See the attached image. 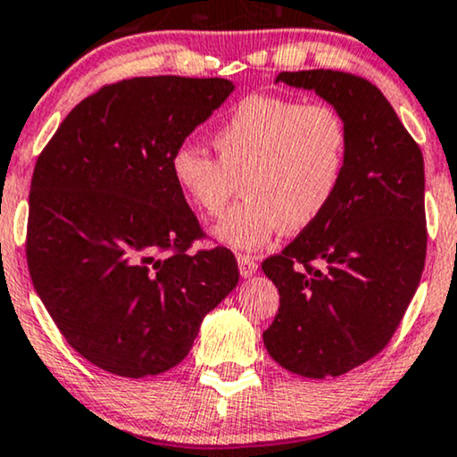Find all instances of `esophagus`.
Returning <instances> with one entry per match:
<instances>
[{
  "instance_id": "obj_1",
  "label": "esophagus",
  "mask_w": 457,
  "mask_h": 457,
  "mask_svg": "<svg viewBox=\"0 0 457 457\" xmlns=\"http://www.w3.org/2000/svg\"><path fill=\"white\" fill-rule=\"evenodd\" d=\"M237 262H239V272L243 279H247V277H252L253 272L258 270V260L252 256H239L237 258Z\"/></svg>"
}]
</instances>
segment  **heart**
<instances>
[{
  "label": "heart",
  "mask_w": 457,
  "mask_h": 457,
  "mask_svg": "<svg viewBox=\"0 0 457 457\" xmlns=\"http://www.w3.org/2000/svg\"><path fill=\"white\" fill-rule=\"evenodd\" d=\"M216 159L182 145L170 171L182 199L201 216H220L241 185L243 199L214 237L233 250H256L272 235L300 233L334 201L346 168L348 129L328 104L252 94L212 136Z\"/></svg>",
  "instance_id": "heart-1"
}]
</instances>
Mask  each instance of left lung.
<instances>
[{"instance_id": "obj_1", "label": "left lung", "mask_w": 457, "mask_h": 457, "mask_svg": "<svg viewBox=\"0 0 457 457\" xmlns=\"http://www.w3.org/2000/svg\"><path fill=\"white\" fill-rule=\"evenodd\" d=\"M346 123V168L334 201L262 270L279 312L262 334L272 359L304 378H336L376 357L420 286L426 258L424 159L384 94L340 71L279 73Z\"/></svg>"}]
</instances>
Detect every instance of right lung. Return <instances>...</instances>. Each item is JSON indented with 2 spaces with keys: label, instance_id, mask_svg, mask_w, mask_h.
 <instances>
[{
  "label": "right lung",
  "instance_id": "1",
  "mask_svg": "<svg viewBox=\"0 0 457 457\" xmlns=\"http://www.w3.org/2000/svg\"><path fill=\"white\" fill-rule=\"evenodd\" d=\"M235 84L134 77L64 117L35 163L27 262L33 287L81 357L123 378L157 376L193 348L239 283L227 247L201 237L170 159Z\"/></svg>",
  "mask_w": 457,
  "mask_h": 457
}]
</instances>
